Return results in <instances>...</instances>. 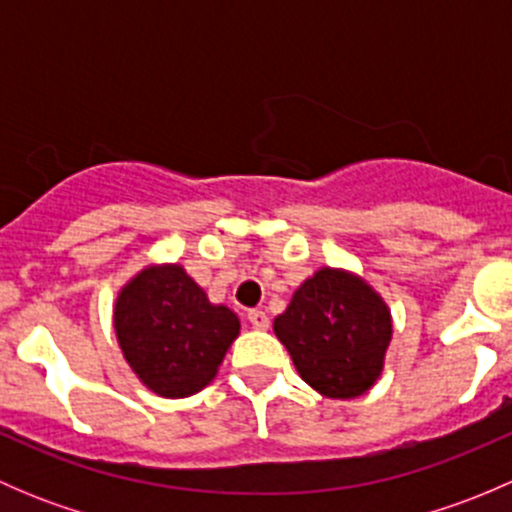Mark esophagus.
I'll list each match as a JSON object with an SVG mask.
<instances>
[{
    "label": "esophagus",
    "instance_id": "34e87169",
    "mask_svg": "<svg viewBox=\"0 0 512 512\" xmlns=\"http://www.w3.org/2000/svg\"><path fill=\"white\" fill-rule=\"evenodd\" d=\"M247 322H250L255 329L270 327V319H267V314L262 312V309H250V312H247Z\"/></svg>",
    "mask_w": 512,
    "mask_h": 512
}]
</instances>
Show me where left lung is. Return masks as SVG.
Listing matches in <instances>:
<instances>
[{"label":"left lung","instance_id":"obj_1","mask_svg":"<svg viewBox=\"0 0 512 512\" xmlns=\"http://www.w3.org/2000/svg\"><path fill=\"white\" fill-rule=\"evenodd\" d=\"M275 334L312 389L329 399H354L384 369L391 314L364 280L324 267L294 292L275 319Z\"/></svg>","mask_w":512,"mask_h":512}]
</instances>
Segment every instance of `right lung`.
Masks as SVG:
<instances>
[{
	"instance_id": "right-lung-1",
	"label": "right lung",
	"mask_w": 512,
	"mask_h": 512,
	"mask_svg": "<svg viewBox=\"0 0 512 512\" xmlns=\"http://www.w3.org/2000/svg\"><path fill=\"white\" fill-rule=\"evenodd\" d=\"M113 327L138 379L168 399L198 394L218 374L240 319L205 292L180 265L146 267L121 289Z\"/></svg>"
}]
</instances>
